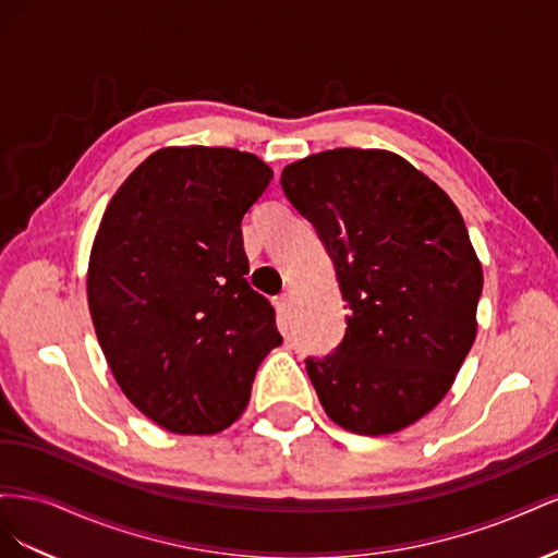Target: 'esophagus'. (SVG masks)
I'll return each instance as SVG.
<instances>
[{"label":"esophagus","mask_w":558,"mask_h":558,"mask_svg":"<svg viewBox=\"0 0 558 558\" xmlns=\"http://www.w3.org/2000/svg\"><path fill=\"white\" fill-rule=\"evenodd\" d=\"M275 305H277V312L286 318L291 314V295L289 293H283V295H279L277 300H275Z\"/></svg>","instance_id":"obj_1"}]
</instances>
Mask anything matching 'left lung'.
<instances>
[{"instance_id": "obj_1", "label": "left lung", "mask_w": 558, "mask_h": 558, "mask_svg": "<svg viewBox=\"0 0 558 558\" xmlns=\"http://www.w3.org/2000/svg\"><path fill=\"white\" fill-rule=\"evenodd\" d=\"M349 302L347 335L307 375L326 414L391 435L442 402L477 337L482 263L451 197L384 148H332L283 167Z\"/></svg>"}]
</instances>
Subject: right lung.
I'll return each instance as SVG.
<instances>
[{"mask_svg":"<svg viewBox=\"0 0 558 558\" xmlns=\"http://www.w3.org/2000/svg\"><path fill=\"white\" fill-rule=\"evenodd\" d=\"M272 167L226 146H167L111 197L88 260V307L111 375L160 428L214 435L248 404L281 344L248 286L242 216Z\"/></svg>","mask_w":558,"mask_h":558,"instance_id":"add662e5","label":"right lung"}]
</instances>
